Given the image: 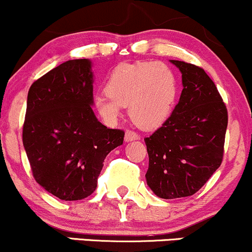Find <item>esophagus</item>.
Returning <instances> with one entry per match:
<instances>
[{
	"instance_id": "obj_1",
	"label": "esophagus",
	"mask_w": 252,
	"mask_h": 252,
	"mask_svg": "<svg viewBox=\"0 0 252 252\" xmlns=\"http://www.w3.org/2000/svg\"><path fill=\"white\" fill-rule=\"evenodd\" d=\"M140 140V136H138L136 132L131 131V130H126V134H124V141L126 142H131V141Z\"/></svg>"
}]
</instances>
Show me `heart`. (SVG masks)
<instances>
[{
  "label": "heart",
  "instance_id": "obj_1",
  "mask_svg": "<svg viewBox=\"0 0 252 252\" xmlns=\"http://www.w3.org/2000/svg\"><path fill=\"white\" fill-rule=\"evenodd\" d=\"M178 94V77L166 63H121L110 74L105 92L94 97V105L109 124L116 122L123 106L128 105V115L136 126L155 129L170 116Z\"/></svg>",
  "mask_w": 252,
  "mask_h": 252
}]
</instances>
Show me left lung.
I'll return each mask as SVG.
<instances>
[{
	"mask_svg": "<svg viewBox=\"0 0 252 252\" xmlns=\"http://www.w3.org/2000/svg\"><path fill=\"white\" fill-rule=\"evenodd\" d=\"M181 72L179 103L161 128L144 138L146 180L158 198L193 195L220 166L227 110L215 83L198 66L170 60Z\"/></svg>",
	"mask_w": 252,
	"mask_h": 252,
	"instance_id": "1",
	"label": "left lung"
}]
</instances>
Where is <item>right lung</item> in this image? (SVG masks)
Here are the masks:
<instances>
[{"instance_id": "obj_1", "label": "right lung", "mask_w": 252, "mask_h": 252, "mask_svg": "<svg viewBox=\"0 0 252 252\" xmlns=\"http://www.w3.org/2000/svg\"><path fill=\"white\" fill-rule=\"evenodd\" d=\"M89 59L60 63L32 84L22 141L37 184L66 201L88 198L106 155L123 144L124 131L108 129L94 110Z\"/></svg>"}]
</instances>
